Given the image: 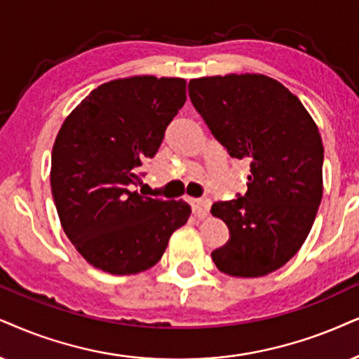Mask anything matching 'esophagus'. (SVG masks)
Instances as JSON below:
<instances>
[{
  "instance_id": "1",
  "label": "esophagus",
  "mask_w": 359,
  "mask_h": 359,
  "mask_svg": "<svg viewBox=\"0 0 359 359\" xmlns=\"http://www.w3.org/2000/svg\"><path fill=\"white\" fill-rule=\"evenodd\" d=\"M190 207H192V212L197 217H205L208 212V202L203 201V198H190Z\"/></svg>"
}]
</instances>
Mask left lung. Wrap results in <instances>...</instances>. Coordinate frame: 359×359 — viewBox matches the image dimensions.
<instances>
[{"label":"left lung","mask_w":359,"mask_h":359,"mask_svg":"<svg viewBox=\"0 0 359 359\" xmlns=\"http://www.w3.org/2000/svg\"><path fill=\"white\" fill-rule=\"evenodd\" d=\"M189 96L230 157L250 162L247 192L215 202L229 242L212 252L222 273L257 278L283 266L310 233L323 195L318 127L278 81L263 74L192 79Z\"/></svg>","instance_id":"8db88e82"}]
</instances>
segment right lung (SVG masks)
<instances>
[{
  "label": "right lung",
  "instance_id": "right-lung-1",
  "mask_svg": "<svg viewBox=\"0 0 359 359\" xmlns=\"http://www.w3.org/2000/svg\"><path fill=\"white\" fill-rule=\"evenodd\" d=\"M180 78L134 76L94 89L54 140L51 190L62 230L96 269L134 275L161 260L187 224L184 201L142 197L140 167L185 104Z\"/></svg>",
  "mask_w": 359,
  "mask_h": 359
}]
</instances>
